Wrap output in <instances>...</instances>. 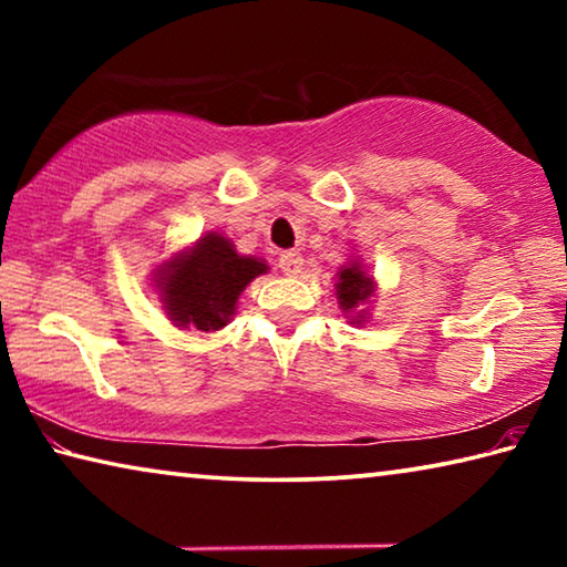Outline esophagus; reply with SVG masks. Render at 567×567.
Here are the masks:
<instances>
[{"label": "esophagus", "instance_id": "34e87169", "mask_svg": "<svg viewBox=\"0 0 567 567\" xmlns=\"http://www.w3.org/2000/svg\"><path fill=\"white\" fill-rule=\"evenodd\" d=\"M302 265H305L302 255L295 252V249H290V252H282V255H280V270H282L287 277L300 275V272H302Z\"/></svg>", "mask_w": 567, "mask_h": 567}]
</instances>
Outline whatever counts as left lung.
I'll return each instance as SVG.
<instances>
[{
	"mask_svg": "<svg viewBox=\"0 0 567 567\" xmlns=\"http://www.w3.org/2000/svg\"><path fill=\"white\" fill-rule=\"evenodd\" d=\"M372 295V277L362 272V267L354 262L344 267L338 282V300L342 310H354Z\"/></svg>",
	"mask_w": 567,
	"mask_h": 567,
	"instance_id": "left-lung-1",
	"label": "left lung"
}]
</instances>
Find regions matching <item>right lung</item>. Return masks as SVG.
Returning <instances> with one entry per match:
<instances>
[{"label":"right lung","mask_w":567,"mask_h":567,"mask_svg":"<svg viewBox=\"0 0 567 567\" xmlns=\"http://www.w3.org/2000/svg\"><path fill=\"white\" fill-rule=\"evenodd\" d=\"M162 272V300L179 328H225L239 292L267 272L257 257H239L227 237L209 233Z\"/></svg>","instance_id":"obj_1"}]
</instances>
